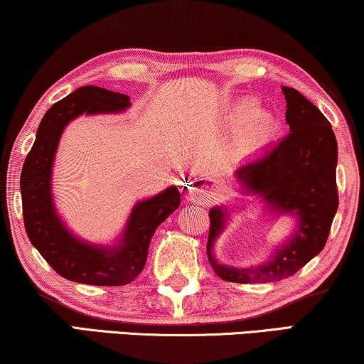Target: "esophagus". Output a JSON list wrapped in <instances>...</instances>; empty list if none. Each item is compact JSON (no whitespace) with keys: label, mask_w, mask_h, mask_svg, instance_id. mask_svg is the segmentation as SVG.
I'll return each instance as SVG.
<instances>
[{"label":"esophagus","mask_w":364,"mask_h":364,"mask_svg":"<svg viewBox=\"0 0 364 364\" xmlns=\"http://www.w3.org/2000/svg\"><path fill=\"white\" fill-rule=\"evenodd\" d=\"M187 198L191 202L200 203V202L208 200V193L203 187L197 186L196 182H191V183H188V187H187Z\"/></svg>","instance_id":"34e87169"}]
</instances>
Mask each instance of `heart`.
Here are the masks:
<instances>
[{
  "instance_id": "heart-1",
  "label": "heart",
  "mask_w": 364,
  "mask_h": 364,
  "mask_svg": "<svg viewBox=\"0 0 364 364\" xmlns=\"http://www.w3.org/2000/svg\"><path fill=\"white\" fill-rule=\"evenodd\" d=\"M248 142L262 144L265 142L272 132L270 119L263 114H250L245 121Z\"/></svg>"
}]
</instances>
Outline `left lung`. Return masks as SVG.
I'll list each match as a JSON object with an SVG mask.
<instances>
[{
	"mask_svg": "<svg viewBox=\"0 0 364 364\" xmlns=\"http://www.w3.org/2000/svg\"><path fill=\"white\" fill-rule=\"evenodd\" d=\"M282 91L290 132L243 162L235 177L245 193L258 196L272 213L295 215V233L285 245L277 247L263 265H223L213 257L212 248L227 225L228 208H210L207 257L213 272L225 282L265 283L295 275L323 250L338 210V144L331 124L296 89L283 86Z\"/></svg>",
	"mask_w": 364,
	"mask_h": 364,
	"instance_id": "left-lung-1",
	"label": "left lung"
}]
</instances>
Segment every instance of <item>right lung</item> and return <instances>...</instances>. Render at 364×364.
<instances>
[{"instance_id": "right-lung-1", "label": "right lung", "mask_w": 364, "mask_h": 364, "mask_svg": "<svg viewBox=\"0 0 364 364\" xmlns=\"http://www.w3.org/2000/svg\"><path fill=\"white\" fill-rule=\"evenodd\" d=\"M131 107L129 96L97 86H82L44 114L21 171L23 218L28 238L56 273L71 282L121 287L139 277L156 228L181 205L177 187L137 202L122 237L112 247L79 240L64 225L53 202L51 176L59 139L73 119L86 114H116Z\"/></svg>"}]
</instances>
